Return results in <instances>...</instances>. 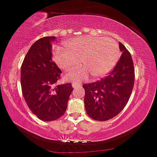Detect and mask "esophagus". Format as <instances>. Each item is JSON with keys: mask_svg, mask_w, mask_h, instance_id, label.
Segmentation results:
<instances>
[{"mask_svg": "<svg viewBox=\"0 0 157 157\" xmlns=\"http://www.w3.org/2000/svg\"><path fill=\"white\" fill-rule=\"evenodd\" d=\"M72 87H80L81 85L79 83H76V82H72Z\"/></svg>", "mask_w": 157, "mask_h": 157, "instance_id": "1", "label": "esophagus"}]
</instances>
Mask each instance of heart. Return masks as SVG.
I'll return each mask as SVG.
<instances>
[{
    "label": "heart",
    "instance_id": "1",
    "mask_svg": "<svg viewBox=\"0 0 157 157\" xmlns=\"http://www.w3.org/2000/svg\"><path fill=\"white\" fill-rule=\"evenodd\" d=\"M66 46L55 47L54 59L65 71L72 70L81 62L84 67L66 75L67 80L78 82L87 79L90 74L94 78L105 75L116 64L120 55L117 43L109 38L80 36L66 42Z\"/></svg>",
    "mask_w": 157,
    "mask_h": 157
}]
</instances>
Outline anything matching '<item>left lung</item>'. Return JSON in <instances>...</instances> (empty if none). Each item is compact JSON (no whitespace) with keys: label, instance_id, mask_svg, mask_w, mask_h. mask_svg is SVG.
<instances>
[{"label":"left lung","instance_id":"1","mask_svg":"<svg viewBox=\"0 0 157 157\" xmlns=\"http://www.w3.org/2000/svg\"><path fill=\"white\" fill-rule=\"evenodd\" d=\"M119 48L122 55L112 71L100 81L82 85L86 112L96 121H105L117 115L132 94L135 81L132 59L121 43Z\"/></svg>","mask_w":157,"mask_h":157}]
</instances>
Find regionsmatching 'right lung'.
Listing matches in <instances>:
<instances>
[{
  "label": "right lung",
  "mask_w": 157,
  "mask_h": 157,
  "mask_svg": "<svg viewBox=\"0 0 157 157\" xmlns=\"http://www.w3.org/2000/svg\"><path fill=\"white\" fill-rule=\"evenodd\" d=\"M55 40V36H45L35 42L21 67L25 102L32 113L44 121H55L64 114L73 90L71 83L55 85L62 72L52 61V48Z\"/></svg>",
  "instance_id": "right-lung-1"
}]
</instances>
